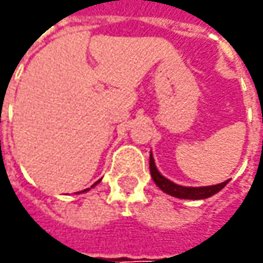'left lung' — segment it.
<instances>
[{
    "instance_id": "left-lung-1",
    "label": "left lung",
    "mask_w": 263,
    "mask_h": 263,
    "mask_svg": "<svg viewBox=\"0 0 263 263\" xmlns=\"http://www.w3.org/2000/svg\"><path fill=\"white\" fill-rule=\"evenodd\" d=\"M149 168H151V176L154 178L155 184H157L164 193H167L170 196L178 197V199H192V200H200V199H208V197L214 196L215 193H218L219 190H222L227 181H222L219 184H214V186H205V187H186L180 186L173 183L171 180H168L167 177H164L159 171H158L157 165H155V159L152 157H149Z\"/></svg>"
}]
</instances>
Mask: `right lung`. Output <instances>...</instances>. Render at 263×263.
I'll list each match as a JSON object with an SVG mask.
<instances>
[{
	"label": "right lung",
	"instance_id": "1",
	"mask_svg": "<svg viewBox=\"0 0 263 263\" xmlns=\"http://www.w3.org/2000/svg\"><path fill=\"white\" fill-rule=\"evenodd\" d=\"M99 181H101V180H98V181H96L95 184H93V186H92V187H95L96 184H98V183H99ZM87 190H90V189H86V190H82V192H77V195H79V193H85V192H87Z\"/></svg>",
	"mask_w": 263,
	"mask_h": 263
}]
</instances>
